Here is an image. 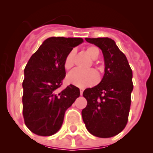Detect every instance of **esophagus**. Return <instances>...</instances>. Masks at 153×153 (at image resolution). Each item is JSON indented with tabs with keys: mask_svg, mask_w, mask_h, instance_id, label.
<instances>
[{
	"mask_svg": "<svg viewBox=\"0 0 153 153\" xmlns=\"http://www.w3.org/2000/svg\"><path fill=\"white\" fill-rule=\"evenodd\" d=\"M79 92H80V95H82V94H83V89H82V88H80V89H79Z\"/></svg>",
	"mask_w": 153,
	"mask_h": 153,
	"instance_id": "obj_1",
	"label": "esophagus"
}]
</instances>
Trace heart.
<instances>
[{"label":"heart","mask_w":153,"mask_h":153,"mask_svg":"<svg viewBox=\"0 0 153 153\" xmlns=\"http://www.w3.org/2000/svg\"><path fill=\"white\" fill-rule=\"evenodd\" d=\"M87 53L89 55L92 59H97L98 58L100 51L97 47L91 45L88 46L86 49ZM75 56V50L72 49L66 55L64 59V67L66 70H70L74 66V58ZM99 75L95 70H83L79 69H75L72 70L67 76L68 82L74 86L79 87H86L91 86L98 81Z\"/></svg>","instance_id":"1"}]
</instances>
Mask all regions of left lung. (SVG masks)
<instances>
[{"mask_svg":"<svg viewBox=\"0 0 153 153\" xmlns=\"http://www.w3.org/2000/svg\"><path fill=\"white\" fill-rule=\"evenodd\" d=\"M85 39L101 49L105 68L101 81L83 91L87 105L82 111L83 121L93 135L110 138L121 132L128 122L133 90L132 70L113 39Z\"/></svg>","mask_w":153,"mask_h":153,"instance_id":"obj_1","label":"left lung"}]
</instances>
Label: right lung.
Segmentation results:
<instances>
[{
	"label": "right lung",
	"mask_w": 153,
	"mask_h": 153,
	"mask_svg": "<svg viewBox=\"0 0 153 153\" xmlns=\"http://www.w3.org/2000/svg\"><path fill=\"white\" fill-rule=\"evenodd\" d=\"M81 38L50 37L29 59L24 70L23 117L30 131L50 136L60 129L67 108L79 97L74 85L57 93L66 76L64 59Z\"/></svg>",
	"instance_id": "1"
}]
</instances>
